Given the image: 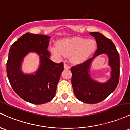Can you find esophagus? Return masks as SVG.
<instances>
[{
    "label": "esophagus",
    "instance_id": "obj_1",
    "mask_svg": "<svg viewBox=\"0 0 130 130\" xmlns=\"http://www.w3.org/2000/svg\"><path fill=\"white\" fill-rule=\"evenodd\" d=\"M64 69H69V66H68L66 64L64 63Z\"/></svg>",
    "mask_w": 130,
    "mask_h": 130
}]
</instances>
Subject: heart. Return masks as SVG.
<instances>
[{"label": "heart", "mask_w": 130, "mask_h": 130, "mask_svg": "<svg viewBox=\"0 0 130 130\" xmlns=\"http://www.w3.org/2000/svg\"><path fill=\"white\" fill-rule=\"evenodd\" d=\"M96 48V43L93 40H87L82 37H73L61 40L58 46H53L52 52L56 57L61 58L64 55L70 56L73 63H80L88 58Z\"/></svg>", "instance_id": "1"}]
</instances>
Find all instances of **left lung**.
Instances as JSON below:
<instances>
[{
  "label": "left lung",
  "mask_w": 130,
  "mask_h": 130,
  "mask_svg": "<svg viewBox=\"0 0 130 130\" xmlns=\"http://www.w3.org/2000/svg\"><path fill=\"white\" fill-rule=\"evenodd\" d=\"M97 43L98 49L93 58L71 68L72 85L74 93L78 100L88 104H96L109 96L116 88L120 75V58L114 43L100 32H90ZM102 54L108 56L111 68V78L106 83L94 81L90 75L92 61Z\"/></svg>",
  "instance_id": "obj_1"
}]
</instances>
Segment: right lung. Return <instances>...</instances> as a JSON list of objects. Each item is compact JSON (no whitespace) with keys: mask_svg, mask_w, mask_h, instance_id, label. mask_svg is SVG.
<instances>
[{"mask_svg":"<svg viewBox=\"0 0 130 130\" xmlns=\"http://www.w3.org/2000/svg\"><path fill=\"white\" fill-rule=\"evenodd\" d=\"M50 37L26 33L10 47L7 62V74L14 92L26 101L42 104L55 97L56 87L64 70L62 62L55 63L50 59L48 50ZM31 52L40 58L38 69L32 74H24L21 69L24 57Z\"/></svg>","mask_w":130,"mask_h":130,"instance_id":"right-lung-1","label":"right lung"}]
</instances>
